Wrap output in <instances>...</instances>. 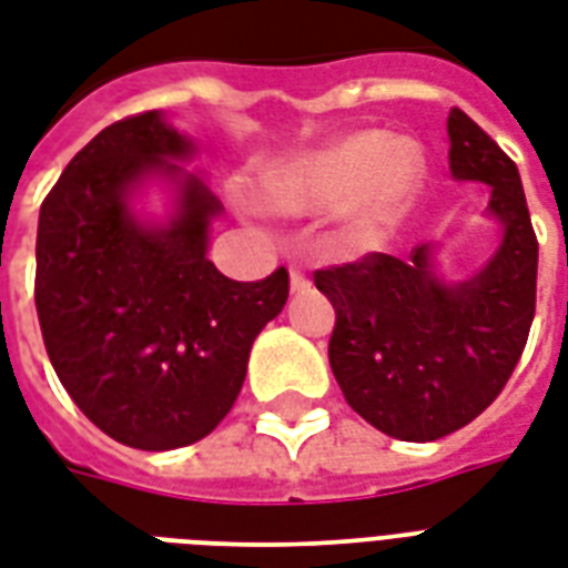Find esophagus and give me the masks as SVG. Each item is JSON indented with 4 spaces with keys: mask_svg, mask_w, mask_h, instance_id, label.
I'll list each match as a JSON object with an SVG mask.
<instances>
[{
    "mask_svg": "<svg viewBox=\"0 0 568 568\" xmlns=\"http://www.w3.org/2000/svg\"><path fill=\"white\" fill-rule=\"evenodd\" d=\"M288 283H292V292L294 294H301V292H306V288H310V276L303 274L301 267H292V274H288Z\"/></svg>",
    "mask_w": 568,
    "mask_h": 568,
    "instance_id": "esophagus-1",
    "label": "esophagus"
}]
</instances>
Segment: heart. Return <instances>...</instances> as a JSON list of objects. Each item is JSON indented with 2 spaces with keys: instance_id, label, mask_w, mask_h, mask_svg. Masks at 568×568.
<instances>
[{
  "instance_id": "1",
  "label": "heart",
  "mask_w": 568,
  "mask_h": 568,
  "mask_svg": "<svg viewBox=\"0 0 568 568\" xmlns=\"http://www.w3.org/2000/svg\"><path fill=\"white\" fill-rule=\"evenodd\" d=\"M426 154L387 130H354L288 160L262 179V199L280 214L339 207V232L354 246L399 226L426 187Z\"/></svg>"
}]
</instances>
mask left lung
<instances>
[{
  "mask_svg": "<svg viewBox=\"0 0 568 568\" xmlns=\"http://www.w3.org/2000/svg\"><path fill=\"white\" fill-rule=\"evenodd\" d=\"M449 172L488 187L486 214L504 237L483 271L462 283L435 274V244L405 258L369 253L315 271L336 310L331 369L342 396L389 438L438 440L500 396L536 313V244L521 175L462 110H449Z\"/></svg>",
  "mask_w": 568,
  "mask_h": 568,
  "instance_id": "1",
  "label": "left lung"
}]
</instances>
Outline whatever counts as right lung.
<instances>
[{"mask_svg":"<svg viewBox=\"0 0 568 568\" xmlns=\"http://www.w3.org/2000/svg\"><path fill=\"white\" fill-rule=\"evenodd\" d=\"M193 142L151 110L103 128L47 193L34 244V306L77 408L124 447L175 449L211 435L244 387L255 336L288 301V271L235 283L207 258L223 205L175 160ZM163 178V224L129 207Z\"/></svg>","mask_w":568,"mask_h":568,"instance_id":"1","label":"right lung"}]
</instances>
